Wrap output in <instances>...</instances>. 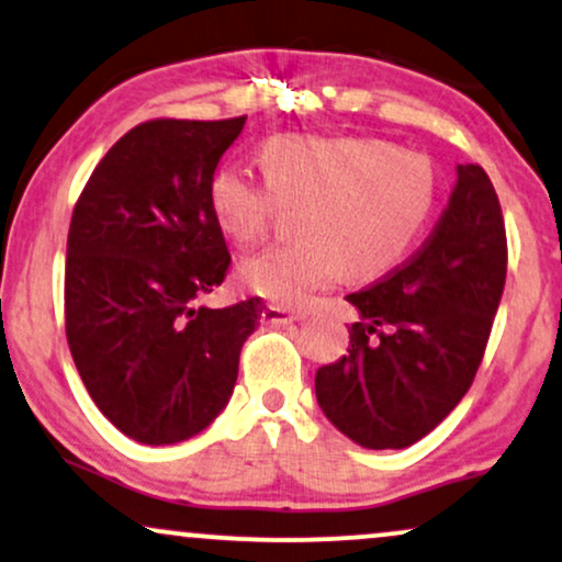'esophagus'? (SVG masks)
<instances>
[{
    "instance_id": "esophagus-1",
    "label": "esophagus",
    "mask_w": 562,
    "mask_h": 562,
    "mask_svg": "<svg viewBox=\"0 0 562 562\" xmlns=\"http://www.w3.org/2000/svg\"><path fill=\"white\" fill-rule=\"evenodd\" d=\"M296 321H302L300 313H292V310L279 307V304H268V307L262 310V323L266 325H286V323H296Z\"/></svg>"
}]
</instances>
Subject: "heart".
<instances>
[{"instance_id":"heart-1","label":"heart","mask_w":562,"mask_h":562,"mask_svg":"<svg viewBox=\"0 0 562 562\" xmlns=\"http://www.w3.org/2000/svg\"><path fill=\"white\" fill-rule=\"evenodd\" d=\"M255 179L224 166L211 179L213 218L239 247L260 241L281 205H302V239L273 245L241 266V283L279 307H302L338 273L367 279L417 245L438 200L425 154L378 137L281 135L262 145Z\"/></svg>"}]
</instances>
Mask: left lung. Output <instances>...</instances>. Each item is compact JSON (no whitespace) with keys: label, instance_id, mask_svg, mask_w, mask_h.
I'll use <instances>...</instances> for the list:
<instances>
[{"label":"left lung","instance_id":"obj_1","mask_svg":"<svg viewBox=\"0 0 562 562\" xmlns=\"http://www.w3.org/2000/svg\"><path fill=\"white\" fill-rule=\"evenodd\" d=\"M508 268L503 211L482 166H456V187L425 247L349 294L359 321L349 355L315 375V396L357 446L406 448L467 396Z\"/></svg>","mask_w":562,"mask_h":562}]
</instances>
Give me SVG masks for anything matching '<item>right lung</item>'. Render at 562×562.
Wrapping results in <instances>:
<instances>
[{
    "label": "right lung",
    "instance_id": "add662e5",
    "mask_svg": "<svg viewBox=\"0 0 562 562\" xmlns=\"http://www.w3.org/2000/svg\"><path fill=\"white\" fill-rule=\"evenodd\" d=\"M247 116L156 120L112 145L67 237V344L101 414L143 446L195 438L234 393L239 351L266 310L200 296L232 255L207 190Z\"/></svg>",
    "mask_w": 562,
    "mask_h": 562
}]
</instances>
